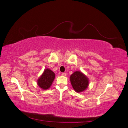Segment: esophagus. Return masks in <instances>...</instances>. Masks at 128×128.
<instances>
[{
    "label": "esophagus",
    "mask_w": 128,
    "mask_h": 128,
    "mask_svg": "<svg viewBox=\"0 0 128 128\" xmlns=\"http://www.w3.org/2000/svg\"><path fill=\"white\" fill-rule=\"evenodd\" d=\"M62 76H66V73H62V74H61Z\"/></svg>",
    "instance_id": "esophagus-1"
}]
</instances>
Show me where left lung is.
Wrapping results in <instances>:
<instances>
[{
  "mask_svg": "<svg viewBox=\"0 0 128 128\" xmlns=\"http://www.w3.org/2000/svg\"><path fill=\"white\" fill-rule=\"evenodd\" d=\"M70 81L74 89L76 92L85 90L88 85V80L81 72L76 71L70 76Z\"/></svg>",
  "mask_w": 128,
  "mask_h": 128,
  "instance_id": "8db88e82",
  "label": "left lung"
}]
</instances>
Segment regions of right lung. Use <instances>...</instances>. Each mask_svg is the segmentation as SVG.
I'll return each instance as SVG.
<instances>
[{
	"label": "right lung",
	"instance_id": "1",
	"mask_svg": "<svg viewBox=\"0 0 128 128\" xmlns=\"http://www.w3.org/2000/svg\"><path fill=\"white\" fill-rule=\"evenodd\" d=\"M54 76L55 75L52 70L48 68L46 69L41 77L38 80V85L43 90L48 89L52 85Z\"/></svg>",
	"mask_w": 128,
	"mask_h": 128
}]
</instances>
